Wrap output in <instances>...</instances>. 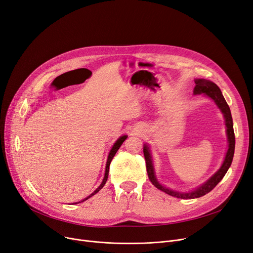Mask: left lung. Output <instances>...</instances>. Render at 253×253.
<instances>
[{"label":"left lung","instance_id":"left-lung-1","mask_svg":"<svg viewBox=\"0 0 253 253\" xmlns=\"http://www.w3.org/2000/svg\"><path fill=\"white\" fill-rule=\"evenodd\" d=\"M193 94L194 95L205 94L206 96L210 97L212 100H214L216 105L219 107V109H220L221 113L223 114V117L225 120V126H226L228 149H227L226 155H225V158H224V161L222 163L221 168L219 169L206 183H204L202 186H200V187L196 188L195 190L190 191V192L174 191L169 188L164 187V186H162L157 181V179L155 177V171H154L151 151H150L148 145H144V155H145V159H146L147 171H148L149 179L152 182V184L155 186L156 188H158L159 190H161L163 192H166L171 196L178 197V199H185V200H191V199H196V197H201V196L210 192L212 189H214L215 186L223 179L226 171L228 170L230 164H232V161L234 158V153H235V133H234V126H233V118H232V114H230L229 106L227 105L220 89H219V86L216 84H214L213 82L207 81L204 79L195 80V86L193 90Z\"/></svg>","mask_w":253,"mask_h":253}]
</instances>
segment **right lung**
Wrapping results in <instances>:
<instances>
[{
  "instance_id": "add662e5",
  "label": "right lung",
  "mask_w": 253,
  "mask_h": 253,
  "mask_svg": "<svg viewBox=\"0 0 253 253\" xmlns=\"http://www.w3.org/2000/svg\"><path fill=\"white\" fill-rule=\"evenodd\" d=\"M127 138V135H123V136H121L120 138H118V140L115 142L114 144V146H113V148L111 149V151H109V154H108V157H107V161H106V167H105V173H104V178H103V181H102V183L100 184V186L99 187H98L91 195H89L87 197H85L84 200H83V201H81V202H79V203H82V202H84V201H86L87 199H89V197H91V196H93L94 194H96L98 191H99L100 189H102L103 188V186L105 185V183H106V181H107V177H108V171H109V164H111V162H112V160H113V158H114V156L116 155V153H117V151L120 149V147L122 146V144L124 142V140ZM75 204H78V203H75Z\"/></svg>"
}]
</instances>
